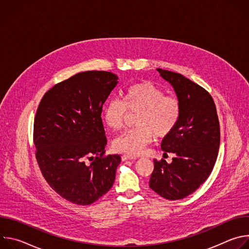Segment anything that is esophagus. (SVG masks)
Returning <instances> with one entry per match:
<instances>
[{
    "instance_id": "1",
    "label": "esophagus",
    "mask_w": 249,
    "mask_h": 249,
    "mask_svg": "<svg viewBox=\"0 0 249 249\" xmlns=\"http://www.w3.org/2000/svg\"><path fill=\"white\" fill-rule=\"evenodd\" d=\"M137 157L135 156H130V155H123L122 156V160H136Z\"/></svg>"
}]
</instances>
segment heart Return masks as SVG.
Segmentation results:
<instances>
[{
	"mask_svg": "<svg viewBox=\"0 0 249 249\" xmlns=\"http://www.w3.org/2000/svg\"><path fill=\"white\" fill-rule=\"evenodd\" d=\"M179 99L166 95L160 87L150 82H140L129 86L122 94V100L111 98L102 110L104 122L110 129L120 130L129 112H139L137 128L117 137L113 149L128 155L143 154L155 135L159 138L168 136L178 124L181 116Z\"/></svg>",
	"mask_w": 249,
	"mask_h": 249,
	"instance_id": "b5f03b06",
	"label": "heart"
}]
</instances>
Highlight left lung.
<instances>
[{
  "mask_svg": "<svg viewBox=\"0 0 249 249\" xmlns=\"http://www.w3.org/2000/svg\"><path fill=\"white\" fill-rule=\"evenodd\" d=\"M181 103L180 120L164 137L161 150L176 155L171 163L154 160L150 187L168 200H179L196 191L211 174L220 148V122L214 100L202 87L170 71L158 69Z\"/></svg>",
  "mask_w": 249,
  "mask_h": 249,
  "instance_id": "left-lung-1",
  "label": "left lung"
}]
</instances>
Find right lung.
<instances>
[{"mask_svg": "<svg viewBox=\"0 0 249 249\" xmlns=\"http://www.w3.org/2000/svg\"><path fill=\"white\" fill-rule=\"evenodd\" d=\"M117 80L105 71L79 73L51 88L34 117L41 173L55 192L74 204H92L114 183L121 157L105 155L101 112Z\"/></svg>", "mask_w": 249, "mask_h": 249, "instance_id": "obj_1", "label": "right lung"}]
</instances>
